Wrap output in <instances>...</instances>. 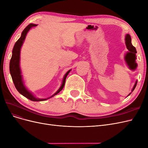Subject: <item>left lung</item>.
Returning a JSON list of instances; mask_svg holds the SVG:
<instances>
[{
    "label": "left lung",
    "mask_w": 148,
    "mask_h": 148,
    "mask_svg": "<svg viewBox=\"0 0 148 148\" xmlns=\"http://www.w3.org/2000/svg\"><path fill=\"white\" fill-rule=\"evenodd\" d=\"M125 44H126L127 48L128 50V52H127L126 54H125V60H126L127 63H128L129 61L130 62L131 61V62H133L134 63H135L136 65H137V64L135 62V60L136 59V53H137V52H136V48L134 47L132 44V39H131L130 35L129 34H127L126 36H125ZM137 82L138 81L136 80L135 83V85L133 86V88L132 89V92H133L134 89H135V88L136 86ZM131 93L132 92L130 93L129 95H128V96L129 95H130Z\"/></svg>",
    "instance_id": "1"
}]
</instances>
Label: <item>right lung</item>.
I'll use <instances>...</instances> for the list:
<instances>
[{"instance_id": "obj_1", "label": "right lung", "mask_w": 148, "mask_h": 148, "mask_svg": "<svg viewBox=\"0 0 148 148\" xmlns=\"http://www.w3.org/2000/svg\"><path fill=\"white\" fill-rule=\"evenodd\" d=\"M37 25L31 23L28 25L24 29L23 32L21 33V37L18 39V41L15 44L14 47L13 48L12 51V56L10 62V73L11 75V77L12 78V80L13 82V83L15 84V86L17 91H18L21 95L25 96V97L28 98V99L33 101H46L49 98H51L55 95H57L60 91L62 90V89L64 88V85L65 83V79L67 77V75H69L71 70H69L64 75L63 81H62V83L61 84L60 87L59 89L52 95L51 97L45 98V99H39V98L36 97L32 92H31L28 89L26 88L25 85L24 84V82L23 80V77L21 75V71L20 66V51L22 45L24 42L25 39L26 38V36L29 30L34 26H36Z\"/></svg>"}]
</instances>
